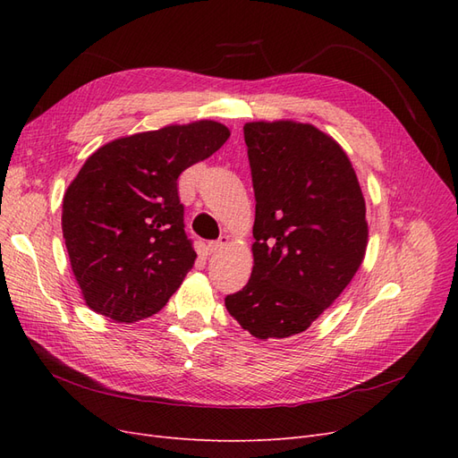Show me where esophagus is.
Segmentation results:
<instances>
[{"label": "esophagus", "instance_id": "34e87169", "mask_svg": "<svg viewBox=\"0 0 458 458\" xmlns=\"http://www.w3.org/2000/svg\"><path fill=\"white\" fill-rule=\"evenodd\" d=\"M227 242H229V237H225V234H221V237H219L217 241H212V242H208V246H206V250H208V254H216L217 250H221V248H224V246H227Z\"/></svg>", "mask_w": 458, "mask_h": 458}]
</instances>
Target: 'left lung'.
Masks as SVG:
<instances>
[{"label": "left lung", "mask_w": 458, "mask_h": 458, "mask_svg": "<svg viewBox=\"0 0 458 458\" xmlns=\"http://www.w3.org/2000/svg\"><path fill=\"white\" fill-rule=\"evenodd\" d=\"M256 219L254 267L225 308L258 340L308 330L350 284L369 244L353 165L313 123H244Z\"/></svg>", "instance_id": "8db88e82"}]
</instances>
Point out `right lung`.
Here are the masks:
<instances>
[{
  "label": "right lung",
  "mask_w": 458,
  "mask_h": 458,
  "mask_svg": "<svg viewBox=\"0 0 458 458\" xmlns=\"http://www.w3.org/2000/svg\"><path fill=\"white\" fill-rule=\"evenodd\" d=\"M214 120L97 148L63 197V239L86 306L116 323L158 313L195 266L177 177L229 140Z\"/></svg>",
  "instance_id": "right-lung-1"
}]
</instances>
